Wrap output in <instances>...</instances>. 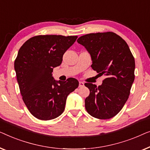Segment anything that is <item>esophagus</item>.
<instances>
[{
	"label": "esophagus",
	"instance_id": "34e87169",
	"mask_svg": "<svg viewBox=\"0 0 150 150\" xmlns=\"http://www.w3.org/2000/svg\"><path fill=\"white\" fill-rule=\"evenodd\" d=\"M84 86V83L82 81H79V88H81V87H83Z\"/></svg>",
	"mask_w": 150,
	"mask_h": 150
}]
</instances>
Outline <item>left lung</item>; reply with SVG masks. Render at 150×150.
<instances>
[{
	"label": "left lung",
	"instance_id": "1",
	"mask_svg": "<svg viewBox=\"0 0 150 150\" xmlns=\"http://www.w3.org/2000/svg\"><path fill=\"white\" fill-rule=\"evenodd\" d=\"M77 42L91 56L92 69L106 76L98 87L85 83L90 90L85 99L86 111L98 119H110L121 111L129 96L134 79V57L126 42L112 32L88 34Z\"/></svg>",
	"mask_w": 150,
	"mask_h": 150
}]
</instances>
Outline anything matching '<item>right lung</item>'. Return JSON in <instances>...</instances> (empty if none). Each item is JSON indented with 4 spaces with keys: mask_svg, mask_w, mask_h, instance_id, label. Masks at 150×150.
Masks as SVG:
<instances>
[{
    "mask_svg": "<svg viewBox=\"0 0 150 150\" xmlns=\"http://www.w3.org/2000/svg\"><path fill=\"white\" fill-rule=\"evenodd\" d=\"M77 36L38 35L19 50L14 62L22 99L33 116L41 120L58 117L64 110L67 96L79 86L74 78L56 81L54 68L62 63L65 52Z\"/></svg>",
    "mask_w": 150,
    "mask_h": 150,
    "instance_id": "right-lung-1",
    "label": "right lung"
}]
</instances>
